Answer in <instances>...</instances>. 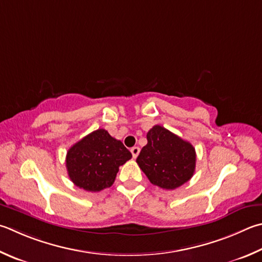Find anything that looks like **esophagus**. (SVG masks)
Wrapping results in <instances>:
<instances>
[{"label": "esophagus", "mask_w": 262, "mask_h": 262, "mask_svg": "<svg viewBox=\"0 0 262 262\" xmlns=\"http://www.w3.org/2000/svg\"><path fill=\"white\" fill-rule=\"evenodd\" d=\"M130 152L133 155V158H136V157L139 156V154H140V147L139 146H133L130 149Z\"/></svg>", "instance_id": "esophagus-1"}]
</instances>
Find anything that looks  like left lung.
<instances>
[{"label": "left lung", "instance_id": "8db88e82", "mask_svg": "<svg viewBox=\"0 0 262 262\" xmlns=\"http://www.w3.org/2000/svg\"><path fill=\"white\" fill-rule=\"evenodd\" d=\"M146 140L136 163L152 184L173 190L192 178L196 151L189 142L159 125L147 132Z\"/></svg>", "mask_w": 262, "mask_h": 262}]
</instances>
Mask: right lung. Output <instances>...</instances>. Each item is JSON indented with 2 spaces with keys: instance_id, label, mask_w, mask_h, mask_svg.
<instances>
[{
  "instance_id": "add662e5",
  "label": "right lung",
  "mask_w": 262,
  "mask_h": 262,
  "mask_svg": "<svg viewBox=\"0 0 262 262\" xmlns=\"http://www.w3.org/2000/svg\"><path fill=\"white\" fill-rule=\"evenodd\" d=\"M132 158L129 150L105 129H97L71 146L66 168L71 181L85 191L97 192L111 187L119 166Z\"/></svg>"
}]
</instances>
